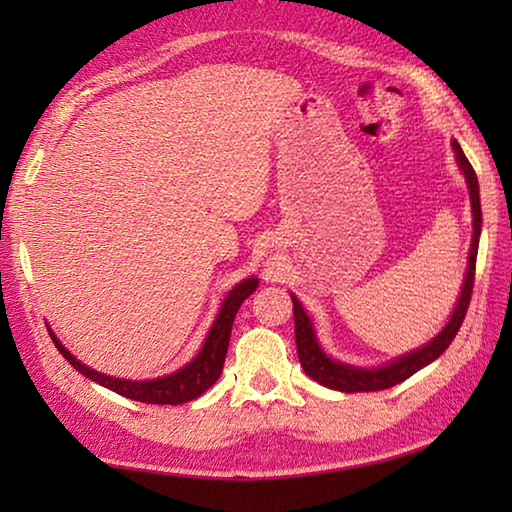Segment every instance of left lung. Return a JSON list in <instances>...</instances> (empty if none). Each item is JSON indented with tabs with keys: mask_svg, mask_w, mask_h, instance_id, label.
Listing matches in <instances>:
<instances>
[{
	"mask_svg": "<svg viewBox=\"0 0 512 512\" xmlns=\"http://www.w3.org/2000/svg\"><path fill=\"white\" fill-rule=\"evenodd\" d=\"M452 149L456 153V164L465 176L467 192H470V205H472V244H470V257H467V271L463 277L461 296L456 300V307L449 316L447 325L433 336L420 348H415L406 354H400L393 361L381 363L377 368H361L352 366L339 359H332L329 354L320 348L314 323H311L305 307L300 305V300L291 293L293 300V320H296V345H298V357L300 366L307 375L323 384L332 391L341 393H370V391H384L400 381L409 379L415 372L429 366L431 361H436L443 354L449 343L454 341V336L463 325V318L467 314V305H470L472 287H474V268H476V253H479V237H481V198H479V180L472 169L470 160L465 158V153L458 142H452Z\"/></svg>",
	"mask_w": 512,
	"mask_h": 512,
	"instance_id": "1",
	"label": "left lung"
}]
</instances>
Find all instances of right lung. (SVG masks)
Here are the masks:
<instances>
[{
    "mask_svg": "<svg viewBox=\"0 0 512 512\" xmlns=\"http://www.w3.org/2000/svg\"><path fill=\"white\" fill-rule=\"evenodd\" d=\"M259 287V280L255 275L246 277L239 284H235L228 291V296L221 302L219 314H216L214 323L207 332L205 341L198 350L196 357L185 363L183 368H178L171 375H164L158 379H119V377H110L103 375V372L94 370L90 366H85L83 361H79L69 352L63 343L56 339V334L51 332V341L58 348V352L72 363V366L92 381H97L99 386H106L110 391H115L119 395L128 397V400L135 402H146V404H185L192 402L196 397H201L207 388L214 386V381L221 377L223 372V363H225V354H228V343H230V334H232V323H235V316L250 293Z\"/></svg>",
    "mask_w": 512,
    "mask_h": 512,
    "instance_id": "1",
    "label": "right lung"
}]
</instances>
